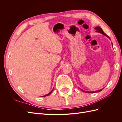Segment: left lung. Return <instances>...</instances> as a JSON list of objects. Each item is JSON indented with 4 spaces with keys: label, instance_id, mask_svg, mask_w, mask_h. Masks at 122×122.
Listing matches in <instances>:
<instances>
[{
    "label": "left lung",
    "instance_id": "1",
    "mask_svg": "<svg viewBox=\"0 0 122 122\" xmlns=\"http://www.w3.org/2000/svg\"><path fill=\"white\" fill-rule=\"evenodd\" d=\"M95 29H96V30H97V32H100V33H101L102 34H103V35H104V36H106L107 37H108L109 39H110V38L109 37V36H107V35H106V34H105V33L103 32V30L102 29V28L100 27H95ZM102 90H98V91H94V92H87V93H96V92H100V91H101ZM84 92V91H83Z\"/></svg>",
    "mask_w": 122,
    "mask_h": 122
}]
</instances>
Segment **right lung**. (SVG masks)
<instances>
[{"instance_id": "1", "label": "right lung", "mask_w": 122, "mask_h": 122, "mask_svg": "<svg viewBox=\"0 0 122 122\" xmlns=\"http://www.w3.org/2000/svg\"><path fill=\"white\" fill-rule=\"evenodd\" d=\"M52 91H51V92H50V93L49 94H47V95H45V96H44V97H46V96H48L49 95H50V94H51V93H52Z\"/></svg>"}]
</instances>
